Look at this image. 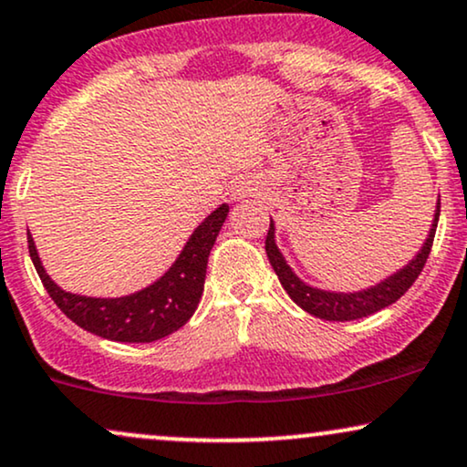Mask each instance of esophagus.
<instances>
[{"instance_id": "1", "label": "esophagus", "mask_w": 467, "mask_h": 467, "mask_svg": "<svg viewBox=\"0 0 467 467\" xmlns=\"http://www.w3.org/2000/svg\"><path fill=\"white\" fill-rule=\"evenodd\" d=\"M252 182H248V180H237V182L233 184V191H230V195H233V200H244L245 195L252 193Z\"/></svg>"}]
</instances>
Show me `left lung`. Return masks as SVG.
Returning <instances> with one entry per match:
<instances>
[{
    "label": "left lung",
    "mask_w": 467,
    "mask_h": 467,
    "mask_svg": "<svg viewBox=\"0 0 467 467\" xmlns=\"http://www.w3.org/2000/svg\"><path fill=\"white\" fill-rule=\"evenodd\" d=\"M437 222H440V200H437L435 215H432L429 237H426L422 250H420L402 269H398L391 276L380 280L379 285L361 291H350V294H346V291H326L311 287L305 280L297 278L294 269H291L287 265V261H285V256L280 254L276 245V226H274L272 219H269L265 252L274 272H276L280 285H283L285 291H287L289 297L297 306L305 308L306 313H311V316H316L319 319H328V322H350V319L372 316V313L380 311V308L394 305L398 297L407 294L409 287L415 283V278H418L420 272L424 269L426 258L431 254Z\"/></svg>",
    "instance_id": "1"
}]
</instances>
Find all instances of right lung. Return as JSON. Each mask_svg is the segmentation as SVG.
Here are the masks:
<instances>
[{
	"mask_svg": "<svg viewBox=\"0 0 467 467\" xmlns=\"http://www.w3.org/2000/svg\"><path fill=\"white\" fill-rule=\"evenodd\" d=\"M228 204H219L193 230L173 265L150 287L123 297H88L60 289L45 274L35 239L27 234V250L43 287L71 322L88 333L123 344H150L176 333L189 322L204 291L211 248L228 217Z\"/></svg>",
	"mask_w": 467,
	"mask_h": 467,
	"instance_id": "right-lung-1",
	"label": "right lung"
}]
</instances>
